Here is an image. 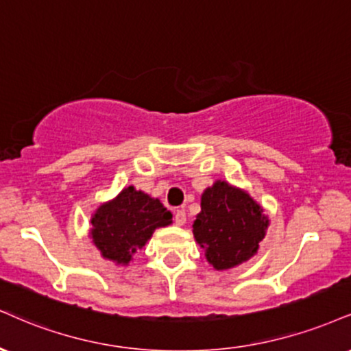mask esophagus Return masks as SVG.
Segmentation results:
<instances>
[{"instance_id": "34e87169", "label": "esophagus", "mask_w": 351, "mask_h": 351, "mask_svg": "<svg viewBox=\"0 0 351 351\" xmlns=\"http://www.w3.org/2000/svg\"><path fill=\"white\" fill-rule=\"evenodd\" d=\"M175 222L176 226H183V223L186 222V213H184L183 209H178L175 213Z\"/></svg>"}]
</instances>
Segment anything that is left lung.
<instances>
[{
	"mask_svg": "<svg viewBox=\"0 0 351 351\" xmlns=\"http://www.w3.org/2000/svg\"><path fill=\"white\" fill-rule=\"evenodd\" d=\"M267 227L263 209L247 193L216 181L202 193L193 234L209 263L216 269H227L255 255Z\"/></svg>",
	"mask_w": 351,
	"mask_h": 351,
	"instance_id": "obj_1",
	"label": "left lung"
}]
</instances>
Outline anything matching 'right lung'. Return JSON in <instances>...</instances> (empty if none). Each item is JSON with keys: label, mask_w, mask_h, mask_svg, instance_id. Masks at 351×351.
I'll return each mask as SVG.
<instances>
[{"label": "right lung", "mask_w": 351, "mask_h": 351, "mask_svg": "<svg viewBox=\"0 0 351 351\" xmlns=\"http://www.w3.org/2000/svg\"><path fill=\"white\" fill-rule=\"evenodd\" d=\"M91 223L93 242L104 258L128 265L157 227L170 226L171 213L158 199L129 186L116 199L99 206Z\"/></svg>", "instance_id": "right-lung-1"}]
</instances>
